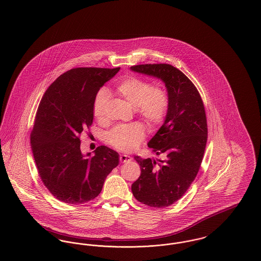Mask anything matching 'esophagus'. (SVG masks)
Returning <instances> with one entry per match:
<instances>
[{
	"label": "esophagus",
	"instance_id": "esophagus-1",
	"mask_svg": "<svg viewBox=\"0 0 261 261\" xmlns=\"http://www.w3.org/2000/svg\"><path fill=\"white\" fill-rule=\"evenodd\" d=\"M119 161L121 163H125V162H129L131 161V158L127 154H121L120 158H119Z\"/></svg>",
	"mask_w": 261,
	"mask_h": 261
}]
</instances>
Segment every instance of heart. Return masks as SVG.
<instances>
[{
	"instance_id": "obj_1",
	"label": "heart",
	"mask_w": 261,
	"mask_h": 261,
	"mask_svg": "<svg viewBox=\"0 0 261 261\" xmlns=\"http://www.w3.org/2000/svg\"><path fill=\"white\" fill-rule=\"evenodd\" d=\"M115 93L136 108L137 114L150 127H158L165 120L170 100L163 88L153 86L147 80L129 75L120 81ZM93 113L99 123L108 121L109 96L106 91H100L96 96ZM145 137V129L141 124L119 125L108 134V142L115 149L132 151L140 146Z\"/></svg>"
}]
</instances>
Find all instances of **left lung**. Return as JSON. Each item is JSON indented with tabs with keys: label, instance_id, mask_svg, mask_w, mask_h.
Listing matches in <instances>:
<instances>
[{
	"label": "left lung",
	"instance_id": "left-lung-1",
	"mask_svg": "<svg viewBox=\"0 0 261 261\" xmlns=\"http://www.w3.org/2000/svg\"><path fill=\"white\" fill-rule=\"evenodd\" d=\"M131 69L161 78L170 100L164 123L148 144L163 159L135 156L141 175L132 184L137 200L151 207H166L181 199L200 168L207 141L203 101L194 83L168 63L139 64Z\"/></svg>",
	"mask_w": 261,
	"mask_h": 261
}]
</instances>
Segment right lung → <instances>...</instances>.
I'll return each instance as SVG.
<instances>
[{
	"instance_id": "right-lung-1",
	"label": "right lung",
	"mask_w": 261,
	"mask_h": 261,
	"mask_svg": "<svg viewBox=\"0 0 261 261\" xmlns=\"http://www.w3.org/2000/svg\"><path fill=\"white\" fill-rule=\"evenodd\" d=\"M119 69H69L50 84L39 103L31 149L43 184L61 201L78 204L97 198L107 176L119 163L118 153L106 146L95 149L92 158H85L80 149V136L93 123L99 88Z\"/></svg>"
}]
</instances>
